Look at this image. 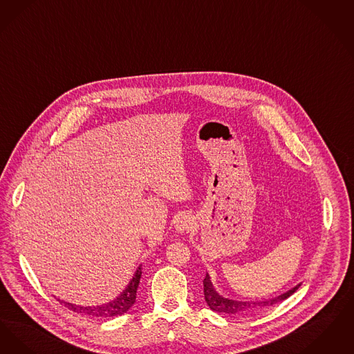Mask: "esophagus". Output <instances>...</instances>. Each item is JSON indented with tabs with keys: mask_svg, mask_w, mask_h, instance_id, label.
Here are the masks:
<instances>
[{
	"mask_svg": "<svg viewBox=\"0 0 354 354\" xmlns=\"http://www.w3.org/2000/svg\"><path fill=\"white\" fill-rule=\"evenodd\" d=\"M193 223H194L193 216L190 214H181V216H177V219L174 222V227L178 232H185L193 227Z\"/></svg>",
	"mask_w": 354,
	"mask_h": 354,
	"instance_id": "obj_1",
	"label": "esophagus"
}]
</instances>
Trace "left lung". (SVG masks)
I'll return each instance as SVG.
<instances>
[{
	"mask_svg": "<svg viewBox=\"0 0 354 354\" xmlns=\"http://www.w3.org/2000/svg\"><path fill=\"white\" fill-rule=\"evenodd\" d=\"M299 287H300V284L293 287L292 290H290L288 292L283 293L277 297H274L271 300H266V301H238V300L226 299V297L221 296L219 293H216L207 274L203 279V293H205V300H206L207 306L216 312L227 313V315H245V313H251L254 310H258L259 308L275 306L277 303L286 300L293 292H296Z\"/></svg>",
	"mask_w": 354,
	"mask_h": 354,
	"instance_id": "8db88e82",
	"label": "left lung"
}]
</instances>
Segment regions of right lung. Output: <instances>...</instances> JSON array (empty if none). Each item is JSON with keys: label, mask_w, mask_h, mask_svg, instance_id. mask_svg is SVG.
I'll list each match as a JSON object with an SVG mask.
<instances>
[{"label": "right lung", "mask_w": 354, "mask_h": 354, "mask_svg": "<svg viewBox=\"0 0 354 354\" xmlns=\"http://www.w3.org/2000/svg\"><path fill=\"white\" fill-rule=\"evenodd\" d=\"M141 277V267H138V271L135 272V277L129 281L127 288L123 292L120 293L113 301L103 304V306H96V307H80L71 303H66L63 300H59V303L64 307L68 308L70 310L75 313H82L87 315L90 317H99V319H109L115 316L124 315L129 308L132 307L136 301V293H138V283Z\"/></svg>", "instance_id": "1"}]
</instances>
